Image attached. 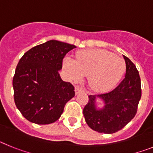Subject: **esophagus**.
Listing matches in <instances>:
<instances>
[{
  "mask_svg": "<svg viewBox=\"0 0 153 153\" xmlns=\"http://www.w3.org/2000/svg\"><path fill=\"white\" fill-rule=\"evenodd\" d=\"M82 91H84V90H83L82 87H80L79 86H78V85H76V86H75V93L76 94H77L78 93H79V92H82Z\"/></svg>",
  "mask_w": 153,
  "mask_h": 153,
  "instance_id": "esophagus-1",
  "label": "esophagus"
}]
</instances>
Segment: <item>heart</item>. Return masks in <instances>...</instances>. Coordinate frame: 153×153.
<instances>
[{"instance_id": "obj_1", "label": "heart", "mask_w": 153, "mask_h": 153, "mask_svg": "<svg viewBox=\"0 0 153 153\" xmlns=\"http://www.w3.org/2000/svg\"><path fill=\"white\" fill-rule=\"evenodd\" d=\"M64 66L74 80L89 75L88 83L92 90L105 92L113 87L122 76L125 62L109 51L88 50L78 52L75 60L66 58Z\"/></svg>"}]
</instances>
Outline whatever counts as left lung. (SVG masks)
I'll use <instances>...</instances> for the list:
<instances>
[{
	"label": "left lung",
	"instance_id": "left-lung-1",
	"mask_svg": "<svg viewBox=\"0 0 153 153\" xmlns=\"http://www.w3.org/2000/svg\"><path fill=\"white\" fill-rule=\"evenodd\" d=\"M126 62L124 79L113 90L98 95H89V101L83 113L86 123L93 130L111 134L122 129L134 118L142 96L139 71L129 58ZM104 101L102 109H96L95 100Z\"/></svg>",
	"mask_w": 153,
	"mask_h": 153
}]
</instances>
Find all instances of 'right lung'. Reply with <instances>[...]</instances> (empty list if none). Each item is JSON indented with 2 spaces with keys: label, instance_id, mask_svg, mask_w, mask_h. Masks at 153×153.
Here are the masks:
<instances>
[{
  "label": "right lung",
  "instance_id": "1",
  "mask_svg": "<svg viewBox=\"0 0 153 153\" xmlns=\"http://www.w3.org/2000/svg\"><path fill=\"white\" fill-rule=\"evenodd\" d=\"M75 47L49 40L31 48L19 60L13 78V99L28 121L39 125L56 122L75 96L74 86L59 74L63 57Z\"/></svg>",
  "mask_w": 153,
  "mask_h": 153
}]
</instances>
